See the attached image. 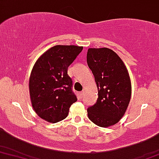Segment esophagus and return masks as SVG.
Returning a JSON list of instances; mask_svg holds the SVG:
<instances>
[{
	"label": "esophagus",
	"mask_w": 159,
	"mask_h": 159,
	"mask_svg": "<svg viewBox=\"0 0 159 159\" xmlns=\"http://www.w3.org/2000/svg\"><path fill=\"white\" fill-rule=\"evenodd\" d=\"M84 92H84V90H83V91H81V92H80V94H79V95H80V97H81V98H82L84 97Z\"/></svg>",
	"instance_id": "34e87169"
}]
</instances>
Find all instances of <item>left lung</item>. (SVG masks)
<instances>
[{
  "label": "left lung",
  "mask_w": 159,
  "mask_h": 159,
  "mask_svg": "<svg viewBox=\"0 0 159 159\" xmlns=\"http://www.w3.org/2000/svg\"><path fill=\"white\" fill-rule=\"evenodd\" d=\"M86 61L98 91L96 103L87 108L88 117L100 127H109L120 121L129 104V74L119 56L109 48H89Z\"/></svg>",
  "instance_id": "1"
}]
</instances>
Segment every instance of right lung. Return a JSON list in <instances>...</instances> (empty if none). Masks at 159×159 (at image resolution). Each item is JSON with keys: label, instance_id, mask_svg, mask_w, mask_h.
<instances>
[{"label": "right lung", "instance_id": "right-lung-1", "mask_svg": "<svg viewBox=\"0 0 159 159\" xmlns=\"http://www.w3.org/2000/svg\"><path fill=\"white\" fill-rule=\"evenodd\" d=\"M82 50L83 47L75 45H56L36 61L29 91L34 110L42 119L52 123L61 121L77 101L67 70Z\"/></svg>", "mask_w": 159, "mask_h": 159}]
</instances>
